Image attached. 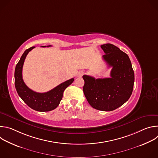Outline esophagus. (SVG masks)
Segmentation results:
<instances>
[{
  "instance_id": "34e87169",
  "label": "esophagus",
  "mask_w": 158,
  "mask_h": 158,
  "mask_svg": "<svg viewBox=\"0 0 158 158\" xmlns=\"http://www.w3.org/2000/svg\"><path fill=\"white\" fill-rule=\"evenodd\" d=\"M84 74V71H79V72H78V73H77V77H82V76H83V74Z\"/></svg>"
}]
</instances>
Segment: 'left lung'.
Masks as SVG:
<instances>
[{"mask_svg": "<svg viewBox=\"0 0 158 158\" xmlns=\"http://www.w3.org/2000/svg\"><path fill=\"white\" fill-rule=\"evenodd\" d=\"M101 48L106 54L103 59L112 67L110 77L95 79L84 75L83 92L93 108L104 111L115 110L130 98L133 90L134 73L129 56L111 44Z\"/></svg>", "mask_w": 158, "mask_h": 158, "instance_id": "1", "label": "left lung"}]
</instances>
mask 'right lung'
Masks as SVG:
<instances>
[{"instance_id": "1", "label": "right lung", "mask_w": 158, "mask_h": 158, "mask_svg": "<svg viewBox=\"0 0 158 158\" xmlns=\"http://www.w3.org/2000/svg\"><path fill=\"white\" fill-rule=\"evenodd\" d=\"M50 46H48V47ZM34 48L32 47L26 50L17 64L14 73L15 86L19 96L29 107L37 111H50L59 106L64 90L73 82L74 79L67 80L51 91L44 93H36L29 89L22 79V67L27 55Z\"/></svg>"}]
</instances>
